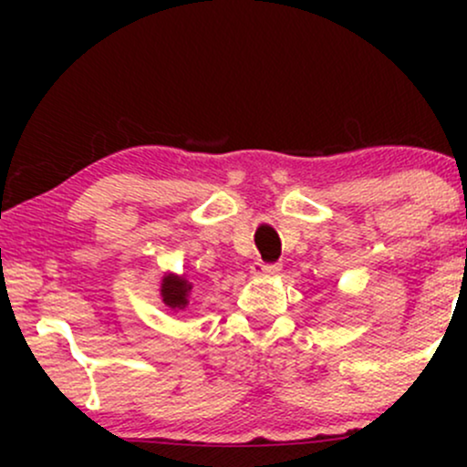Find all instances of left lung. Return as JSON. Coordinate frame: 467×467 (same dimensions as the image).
Here are the masks:
<instances>
[{
	"label": "left lung",
	"instance_id": "1",
	"mask_svg": "<svg viewBox=\"0 0 467 467\" xmlns=\"http://www.w3.org/2000/svg\"><path fill=\"white\" fill-rule=\"evenodd\" d=\"M191 289L192 283L186 278V275H173L166 272L160 283V296L162 303L171 309H186L191 303Z\"/></svg>",
	"mask_w": 467,
	"mask_h": 467
}]
</instances>
